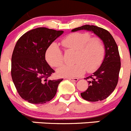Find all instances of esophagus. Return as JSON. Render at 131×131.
I'll use <instances>...</instances> for the list:
<instances>
[{
    "instance_id": "1",
    "label": "esophagus",
    "mask_w": 131,
    "mask_h": 131,
    "mask_svg": "<svg viewBox=\"0 0 131 131\" xmlns=\"http://www.w3.org/2000/svg\"><path fill=\"white\" fill-rule=\"evenodd\" d=\"M68 79L69 80H71V81H78L79 80V79L78 78H71V77H70V78H68Z\"/></svg>"
}]
</instances>
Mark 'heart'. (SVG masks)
Returning a JSON list of instances; mask_svg holds the SVG:
<instances>
[{"label": "heart", "instance_id": "1", "mask_svg": "<svg viewBox=\"0 0 131 131\" xmlns=\"http://www.w3.org/2000/svg\"><path fill=\"white\" fill-rule=\"evenodd\" d=\"M61 44L68 50L76 52L72 66H64L58 70L59 75L75 77L81 75L85 71H94L104 59L106 49L104 44L99 37H91L89 33L76 32L67 35ZM46 60L53 68H60L63 63V52L56 44H52L47 49Z\"/></svg>", "mask_w": 131, "mask_h": 131}]
</instances>
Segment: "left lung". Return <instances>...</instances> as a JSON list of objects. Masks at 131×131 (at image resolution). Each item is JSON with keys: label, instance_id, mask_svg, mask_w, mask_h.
<instances>
[{"label": "left lung", "instance_id": "obj_1", "mask_svg": "<svg viewBox=\"0 0 131 131\" xmlns=\"http://www.w3.org/2000/svg\"><path fill=\"white\" fill-rule=\"evenodd\" d=\"M86 30L93 32L103 41L106 49V54L100 67L89 79V87L86 91L81 93L84 100L89 102L101 101L107 98L113 92L119 79L121 60L118 47L115 40L109 31L95 25H84L71 30V31Z\"/></svg>", "mask_w": 131, "mask_h": 131}]
</instances>
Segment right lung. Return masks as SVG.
<instances>
[{
	"label": "right lung",
	"mask_w": 131,
	"mask_h": 131,
	"mask_svg": "<svg viewBox=\"0 0 131 131\" xmlns=\"http://www.w3.org/2000/svg\"><path fill=\"white\" fill-rule=\"evenodd\" d=\"M63 33L38 27L27 31L16 42L12 56V78L19 96L28 102L44 104L55 96L63 79H50L55 71L45 60V54Z\"/></svg>",
	"instance_id": "add662e5"
}]
</instances>
